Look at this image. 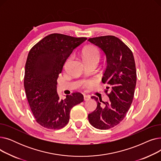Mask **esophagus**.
Masks as SVG:
<instances>
[{"label": "esophagus", "mask_w": 161, "mask_h": 161, "mask_svg": "<svg viewBox=\"0 0 161 161\" xmlns=\"http://www.w3.org/2000/svg\"><path fill=\"white\" fill-rule=\"evenodd\" d=\"M91 99V97L90 96H88V95H84V100L85 101H87V100H89Z\"/></svg>", "instance_id": "34e87169"}]
</instances>
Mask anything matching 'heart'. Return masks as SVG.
<instances>
[{"label": "heart", "instance_id": "b5f03b06", "mask_svg": "<svg viewBox=\"0 0 161 161\" xmlns=\"http://www.w3.org/2000/svg\"><path fill=\"white\" fill-rule=\"evenodd\" d=\"M81 56L86 64L98 63L100 58V53L96 46H88L82 50Z\"/></svg>", "mask_w": 161, "mask_h": 161}]
</instances>
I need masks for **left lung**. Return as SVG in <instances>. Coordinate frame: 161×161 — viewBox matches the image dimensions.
<instances>
[{"label":"left lung","mask_w":161,"mask_h":161,"mask_svg":"<svg viewBox=\"0 0 161 161\" xmlns=\"http://www.w3.org/2000/svg\"><path fill=\"white\" fill-rule=\"evenodd\" d=\"M91 43L103 51L106 58V68L102 81L108 87V102L91 97L97 103L94 112L88 115L89 123L95 128L111 129L123 121L130 108L136 84V64L132 51L118 38L104 36L91 38ZM104 105L102 106L101 102Z\"/></svg>","instance_id":"1"}]
</instances>
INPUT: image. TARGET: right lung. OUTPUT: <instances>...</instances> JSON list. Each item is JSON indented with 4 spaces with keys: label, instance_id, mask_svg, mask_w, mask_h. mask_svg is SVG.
Segmentation results:
<instances>
[{
    "label": "right lung",
    "instance_id": "obj_1",
    "mask_svg": "<svg viewBox=\"0 0 161 161\" xmlns=\"http://www.w3.org/2000/svg\"><path fill=\"white\" fill-rule=\"evenodd\" d=\"M87 40L62 34H51L34 46L25 64L24 87L36 122L44 127L63 128L70 119L71 109L83 101L80 92L60 99L57 80L73 50Z\"/></svg>",
    "mask_w": 161,
    "mask_h": 161
}]
</instances>
